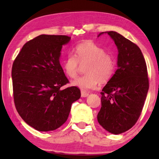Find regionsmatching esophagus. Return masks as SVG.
I'll return each mask as SVG.
<instances>
[{
  "label": "esophagus",
  "mask_w": 159,
  "mask_h": 159,
  "mask_svg": "<svg viewBox=\"0 0 159 159\" xmlns=\"http://www.w3.org/2000/svg\"><path fill=\"white\" fill-rule=\"evenodd\" d=\"M88 95H89V94H88V93H85V92H83V91H81V97H82V98H86V97H88Z\"/></svg>",
  "instance_id": "esophagus-1"
}]
</instances>
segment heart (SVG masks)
Instances as JSON below:
<instances>
[{"instance_id":"1","label":"heart","mask_w":159,"mask_h":159,"mask_svg":"<svg viewBox=\"0 0 159 159\" xmlns=\"http://www.w3.org/2000/svg\"><path fill=\"white\" fill-rule=\"evenodd\" d=\"M74 52L75 55H67L63 62L64 71L67 76L75 79L80 64H87L85 67L86 74L74 80L72 85L79 88L83 92L95 90L99 86V80L106 82L113 76L115 61L103 48L88 41L78 45Z\"/></svg>"}]
</instances>
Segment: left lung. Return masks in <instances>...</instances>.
Wrapping results in <instances>:
<instances>
[{
	"mask_svg": "<svg viewBox=\"0 0 159 159\" xmlns=\"http://www.w3.org/2000/svg\"><path fill=\"white\" fill-rule=\"evenodd\" d=\"M118 49L117 67L102 90L98 123L118 134L128 130L140 116L149 90L147 64L139 48L116 31H105Z\"/></svg>",
	"mask_w": 159,
	"mask_h": 159,
	"instance_id": "left-lung-1",
	"label": "left lung"
}]
</instances>
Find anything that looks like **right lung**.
<instances>
[{"mask_svg": "<svg viewBox=\"0 0 159 159\" xmlns=\"http://www.w3.org/2000/svg\"><path fill=\"white\" fill-rule=\"evenodd\" d=\"M71 37L40 35L24 45L12 69L15 104L21 118L39 131L56 130L66 121L77 87L61 90L69 80L60 63Z\"/></svg>", "mask_w": 159, "mask_h": 159, "instance_id": "add662e5", "label": "right lung"}]
</instances>
